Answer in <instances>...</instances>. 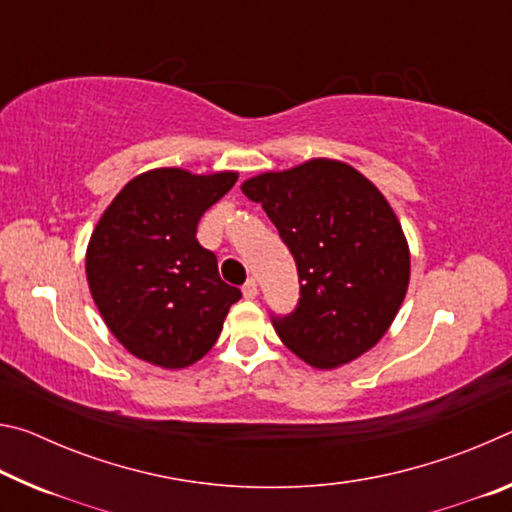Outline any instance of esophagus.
Masks as SVG:
<instances>
[{"instance_id":"34e87169","label":"esophagus","mask_w":512,"mask_h":512,"mask_svg":"<svg viewBox=\"0 0 512 512\" xmlns=\"http://www.w3.org/2000/svg\"><path fill=\"white\" fill-rule=\"evenodd\" d=\"M241 291H244V298L246 300H253L257 296V282L255 280H248Z\"/></svg>"}]
</instances>
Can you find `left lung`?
I'll use <instances>...</instances> for the list:
<instances>
[{"label":"left lung","instance_id":"8db88e82","mask_svg":"<svg viewBox=\"0 0 512 512\" xmlns=\"http://www.w3.org/2000/svg\"><path fill=\"white\" fill-rule=\"evenodd\" d=\"M298 266L300 300L273 327L318 370L350 363L388 332L409 289V244L393 207L350 164L314 158L241 185Z\"/></svg>","mask_w":512,"mask_h":512}]
</instances>
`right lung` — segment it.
<instances>
[{"mask_svg": "<svg viewBox=\"0 0 512 512\" xmlns=\"http://www.w3.org/2000/svg\"><path fill=\"white\" fill-rule=\"evenodd\" d=\"M237 183L235 171L196 176L151 169L115 196L94 228L85 273L101 318L137 359L180 370L219 339L241 298L196 239L205 210Z\"/></svg>", "mask_w": 512, "mask_h": 512, "instance_id": "1", "label": "right lung"}]
</instances>
